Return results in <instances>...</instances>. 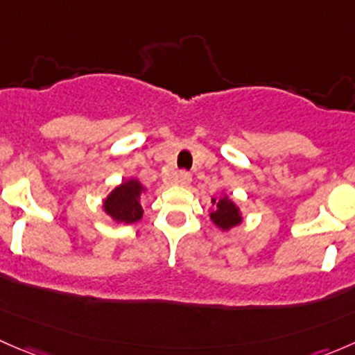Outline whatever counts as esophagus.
Returning <instances> with one entry per match:
<instances>
[{"mask_svg": "<svg viewBox=\"0 0 355 355\" xmlns=\"http://www.w3.org/2000/svg\"><path fill=\"white\" fill-rule=\"evenodd\" d=\"M192 182V175L189 173V171H185V170H182V171H178L177 173V184L178 185H189Z\"/></svg>", "mask_w": 355, "mask_h": 355, "instance_id": "esophagus-1", "label": "esophagus"}]
</instances>
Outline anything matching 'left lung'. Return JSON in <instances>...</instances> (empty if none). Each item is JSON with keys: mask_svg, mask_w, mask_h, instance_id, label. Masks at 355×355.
<instances>
[{"mask_svg": "<svg viewBox=\"0 0 355 355\" xmlns=\"http://www.w3.org/2000/svg\"><path fill=\"white\" fill-rule=\"evenodd\" d=\"M214 211L211 213V220L214 221V225L221 228V230H228V228L235 227V225L241 223V214H239V207L232 202L230 199L223 198L220 200H214Z\"/></svg>", "mask_w": 355, "mask_h": 355, "instance_id": "1", "label": "left lung"}]
</instances>
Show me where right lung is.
I'll return each mask as SVG.
<instances>
[{"instance_id": "add662e5", "label": "right lung", "mask_w": 355, "mask_h": 355, "mask_svg": "<svg viewBox=\"0 0 355 355\" xmlns=\"http://www.w3.org/2000/svg\"><path fill=\"white\" fill-rule=\"evenodd\" d=\"M142 185L137 180H128L114 189L105 200V211L120 223H135L142 218L141 206Z\"/></svg>"}]
</instances>
